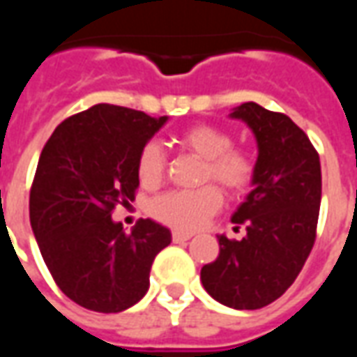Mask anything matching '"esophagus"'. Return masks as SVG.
Returning a JSON list of instances; mask_svg holds the SVG:
<instances>
[{
  "label": "esophagus",
  "mask_w": 357,
  "mask_h": 357,
  "mask_svg": "<svg viewBox=\"0 0 357 357\" xmlns=\"http://www.w3.org/2000/svg\"><path fill=\"white\" fill-rule=\"evenodd\" d=\"M191 237H193L191 233H183V231L172 233V241H174V243H185V241H189Z\"/></svg>",
  "instance_id": "34e87169"
}]
</instances>
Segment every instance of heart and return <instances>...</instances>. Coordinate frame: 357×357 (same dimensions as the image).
Listing matches in <instances>:
<instances>
[{
	"label": "heart",
	"instance_id": "b5f03b06",
	"mask_svg": "<svg viewBox=\"0 0 357 357\" xmlns=\"http://www.w3.org/2000/svg\"><path fill=\"white\" fill-rule=\"evenodd\" d=\"M178 145L204 160L201 179L216 181L229 195L243 193L255 179L256 160L245 147H235L229 132L218 126L197 124L179 133ZM166 172L162 147L149 141L137 156V178L143 185L160 183ZM222 206L218 187L204 185L189 191H166L149 204L151 216L179 231H195Z\"/></svg>",
	"mask_w": 357,
	"mask_h": 357
}]
</instances>
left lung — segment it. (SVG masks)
I'll list each match as a JSON object with an SVG mask.
<instances>
[{
	"instance_id": "obj_1",
	"label": "left lung",
	"mask_w": 357,
	"mask_h": 357,
	"mask_svg": "<svg viewBox=\"0 0 357 357\" xmlns=\"http://www.w3.org/2000/svg\"><path fill=\"white\" fill-rule=\"evenodd\" d=\"M258 143L255 189L233 214L241 241L218 235L220 255L201 269L210 296L235 310L271 304L298 277L312 252L321 202V164L307 135L283 112L243 102L231 112Z\"/></svg>"
}]
</instances>
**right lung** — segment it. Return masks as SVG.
<instances>
[{
  "instance_id": "add662e5",
  "label": "right lung",
  "mask_w": 357,
  "mask_h": 357,
  "mask_svg": "<svg viewBox=\"0 0 357 357\" xmlns=\"http://www.w3.org/2000/svg\"><path fill=\"white\" fill-rule=\"evenodd\" d=\"M166 120L99 102L61 122L40 155L32 231L57 287L82 307L116 314L139 302L155 256L170 245V229L153 220L126 233L110 218L135 199L139 151Z\"/></svg>"
}]
</instances>
